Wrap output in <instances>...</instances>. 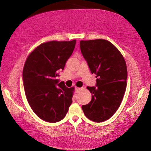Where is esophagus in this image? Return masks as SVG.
Segmentation results:
<instances>
[{
  "label": "esophagus",
  "mask_w": 151,
  "mask_h": 151,
  "mask_svg": "<svg viewBox=\"0 0 151 151\" xmlns=\"http://www.w3.org/2000/svg\"><path fill=\"white\" fill-rule=\"evenodd\" d=\"M81 88H76V91L77 93L79 92V91L81 90Z\"/></svg>",
  "instance_id": "esophagus-1"
}]
</instances>
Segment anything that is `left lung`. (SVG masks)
I'll list each match as a JSON object with an SVG mask.
<instances>
[{
  "label": "left lung",
  "instance_id": "obj_1",
  "mask_svg": "<svg viewBox=\"0 0 151 151\" xmlns=\"http://www.w3.org/2000/svg\"><path fill=\"white\" fill-rule=\"evenodd\" d=\"M80 47L97 78L96 86L87 87L92 99L82 109L88 119L102 122L111 118L122 103L127 87L126 63L119 50L108 40H81Z\"/></svg>",
  "mask_w": 151,
  "mask_h": 151
}]
</instances>
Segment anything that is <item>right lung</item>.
Returning a JSON list of instances; mask_svg holds the SVG:
<instances>
[{"instance_id": "obj_1", "label": "right lung", "mask_w": 151, "mask_h": 151, "mask_svg": "<svg viewBox=\"0 0 151 151\" xmlns=\"http://www.w3.org/2000/svg\"><path fill=\"white\" fill-rule=\"evenodd\" d=\"M76 40L52 41L40 45L27 58L22 71L26 96L41 119L62 120L72 103L74 88H68L56 77L74 51Z\"/></svg>"}]
</instances>
